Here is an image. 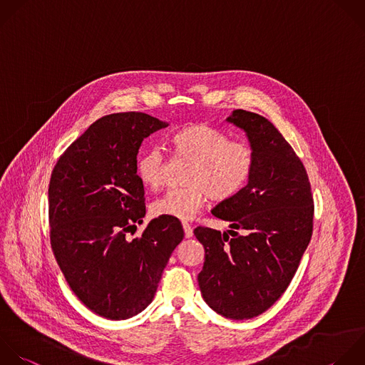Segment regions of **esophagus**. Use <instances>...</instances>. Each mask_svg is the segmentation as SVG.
<instances>
[{
  "label": "esophagus",
  "mask_w": 365,
  "mask_h": 365,
  "mask_svg": "<svg viewBox=\"0 0 365 365\" xmlns=\"http://www.w3.org/2000/svg\"><path fill=\"white\" fill-rule=\"evenodd\" d=\"M182 228H184V235H185V238H191V237L194 235V232H192V227H191L187 221H184V222H182Z\"/></svg>",
  "instance_id": "1"
}]
</instances>
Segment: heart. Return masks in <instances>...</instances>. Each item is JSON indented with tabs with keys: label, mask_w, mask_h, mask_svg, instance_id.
I'll use <instances>...</instances> for the list:
<instances>
[{
	"label": "heart",
	"mask_w": 365,
	"mask_h": 365,
	"mask_svg": "<svg viewBox=\"0 0 365 365\" xmlns=\"http://www.w3.org/2000/svg\"><path fill=\"white\" fill-rule=\"evenodd\" d=\"M178 155L191 161L185 185L171 188L153 202V212L178 220L194 218L210 195L224 201L237 195L250 181L255 167L254 150L244 141H234L215 128L190 125L173 137ZM165 160L160 148L141 153L137 173L150 188H158L164 181Z\"/></svg>",
	"instance_id": "heart-1"
}]
</instances>
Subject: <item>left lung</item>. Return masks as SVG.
Wrapping results in <instances>:
<instances>
[{
  "label": "left lung",
  "mask_w": 365,
  "mask_h": 365,
  "mask_svg": "<svg viewBox=\"0 0 365 365\" xmlns=\"http://www.w3.org/2000/svg\"><path fill=\"white\" fill-rule=\"evenodd\" d=\"M227 123L245 133L255 167L237 195L211 210L231 230H194L205 250L198 285L217 314L248 319L289 285L311 240L314 201L301 160L265 117L234 110Z\"/></svg>",
  "instance_id": "1"
}]
</instances>
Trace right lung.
Returning a JSON list of instances; mask_svg holds the SVG:
<instances>
[{"label":"right lung","instance_id":"1","mask_svg":"<svg viewBox=\"0 0 365 365\" xmlns=\"http://www.w3.org/2000/svg\"><path fill=\"white\" fill-rule=\"evenodd\" d=\"M165 127L168 123L144 113L106 115L66 150L51 174L56 259L80 301L108 319L145 309L184 238L180 220L161 215L140 237L127 238L145 215L138 150L144 138Z\"/></svg>","mask_w":365,"mask_h":365}]
</instances>
